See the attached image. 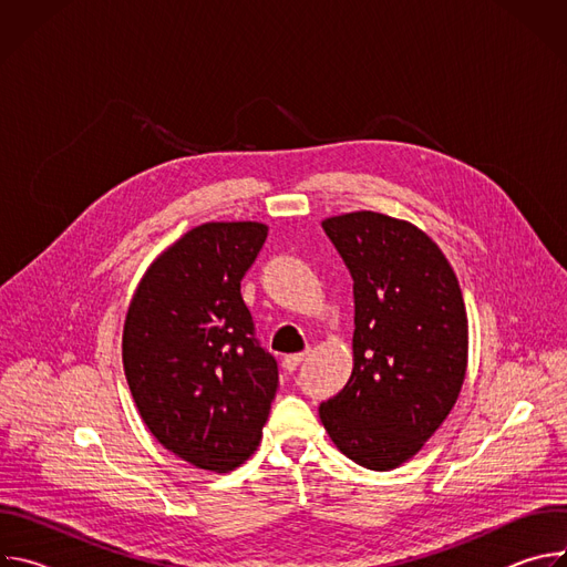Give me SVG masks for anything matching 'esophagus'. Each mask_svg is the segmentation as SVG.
<instances>
[{
    "label": "esophagus",
    "mask_w": 567,
    "mask_h": 567,
    "mask_svg": "<svg viewBox=\"0 0 567 567\" xmlns=\"http://www.w3.org/2000/svg\"><path fill=\"white\" fill-rule=\"evenodd\" d=\"M305 361V352H298V354H287L285 359H282V368L287 370V372H293L300 363Z\"/></svg>",
    "instance_id": "1"
}]
</instances>
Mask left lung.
<instances>
[{
  "label": "left lung",
  "mask_w": 567,
  "mask_h": 567,
  "mask_svg": "<svg viewBox=\"0 0 567 567\" xmlns=\"http://www.w3.org/2000/svg\"><path fill=\"white\" fill-rule=\"evenodd\" d=\"M354 280V368L320 403L337 449L372 471L422 451L460 396L468 320L455 271L415 224L374 210L322 219Z\"/></svg>",
  "instance_id": "8db88e82"
}]
</instances>
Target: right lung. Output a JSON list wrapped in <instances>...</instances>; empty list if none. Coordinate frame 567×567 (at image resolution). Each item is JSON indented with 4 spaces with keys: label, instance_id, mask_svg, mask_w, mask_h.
Instances as JSON below:
<instances>
[{
    "label": "right lung",
    "instance_id": "1",
    "mask_svg": "<svg viewBox=\"0 0 567 567\" xmlns=\"http://www.w3.org/2000/svg\"><path fill=\"white\" fill-rule=\"evenodd\" d=\"M269 226L206 221L143 274L123 326V370L161 446L197 468L247 462L278 390L276 359L254 337L239 282Z\"/></svg>",
    "mask_w": 567,
    "mask_h": 567
}]
</instances>
